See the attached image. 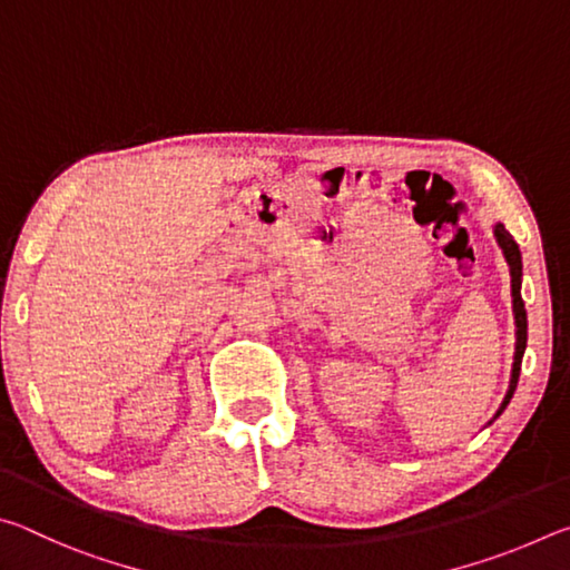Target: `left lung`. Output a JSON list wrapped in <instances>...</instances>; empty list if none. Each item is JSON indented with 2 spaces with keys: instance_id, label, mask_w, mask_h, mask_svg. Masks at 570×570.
I'll use <instances>...</instances> for the list:
<instances>
[{
  "instance_id": "8db88e82",
  "label": "left lung",
  "mask_w": 570,
  "mask_h": 570,
  "mask_svg": "<svg viewBox=\"0 0 570 570\" xmlns=\"http://www.w3.org/2000/svg\"><path fill=\"white\" fill-rule=\"evenodd\" d=\"M493 234L498 246L503 248V256L510 266V294H513V316H515V356H513V372H510V384H508V392L503 402H500V407L495 412V417L503 414V410L508 407L510 397H513V392L518 387V377H520V362H523V354H525V344H528V316H525V304H523V296H520V284H523V262H520V248L513 240V236L508 234L503 224H495L493 226ZM493 417V420H495ZM490 420V422H493ZM488 422V424H490Z\"/></svg>"
}]
</instances>
